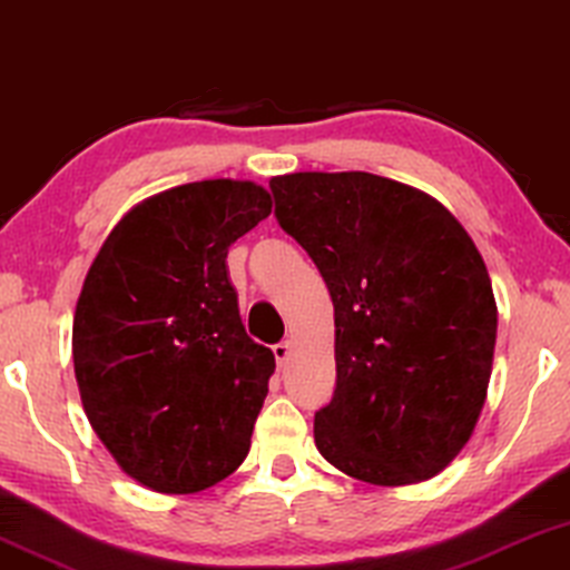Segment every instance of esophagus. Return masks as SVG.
<instances>
[{
    "mask_svg": "<svg viewBox=\"0 0 570 570\" xmlns=\"http://www.w3.org/2000/svg\"><path fill=\"white\" fill-rule=\"evenodd\" d=\"M272 353H275V361H277V365H283L287 357H291V353H293V345L291 342H277L275 347H272Z\"/></svg>",
    "mask_w": 570,
    "mask_h": 570,
    "instance_id": "34e87169",
    "label": "esophagus"
}]
</instances>
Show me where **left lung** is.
I'll return each instance as SVG.
<instances>
[{
	"instance_id": "obj_1",
	"label": "left lung",
	"mask_w": 570,
	"mask_h": 570,
	"mask_svg": "<svg viewBox=\"0 0 570 570\" xmlns=\"http://www.w3.org/2000/svg\"><path fill=\"white\" fill-rule=\"evenodd\" d=\"M275 215L334 303L337 389L316 412L326 462L371 485H412L451 464L488 396L498 308L462 223L392 178L287 174Z\"/></svg>"
}]
</instances>
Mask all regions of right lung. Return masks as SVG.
I'll return each mask as SVG.
<instances>
[{"label":"right lung","instance_id":"add662e5","mask_svg":"<svg viewBox=\"0 0 570 570\" xmlns=\"http://www.w3.org/2000/svg\"><path fill=\"white\" fill-rule=\"evenodd\" d=\"M269 213L254 181L184 184L131 207L90 264L75 376L92 431L139 485L197 493L248 454L275 355L246 334L225 259Z\"/></svg>","mask_w":570,"mask_h":570}]
</instances>
